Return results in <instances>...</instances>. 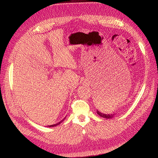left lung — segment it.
Masks as SVG:
<instances>
[{"label":"left lung","mask_w":158,"mask_h":158,"mask_svg":"<svg viewBox=\"0 0 158 158\" xmlns=\"http://www.w3.org/2000/svg\"><path fill=\"white\" fill-rule=\"evenodd\" d=\"M97 113L99 115V116H100L102 118H113L114 116V114H103L100 112V111H98L97 110Z\"/></svg>","instance_id":"left-lung-1"}]
</instances>
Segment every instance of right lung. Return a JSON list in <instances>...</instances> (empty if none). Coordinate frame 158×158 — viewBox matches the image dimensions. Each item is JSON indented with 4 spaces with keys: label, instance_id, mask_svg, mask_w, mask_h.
I'll list each match as a JSON object with an SVG mask.
<instances>
[{
    "label": "right lung",
    "instance_id": "add662e5",
    "mask_svg": "<svg viewBox=\"0 0 158 158\" xmlns=\"http://www.w3.org/2000/svg\"><path fill=\"white\" fill-rule=\"evenodd\" d=\"M65 118H64V119H65ZM64 119H63V120H64ZM63 120H62V121H60L59 123H56V124H53V125H49V127H54V126H56V125H59L60 123H61L63 122Z\"/></svg>",
    "mask_w": 158,
    "mask_h": 158
}]
</instances>
